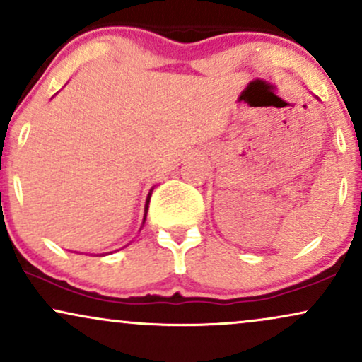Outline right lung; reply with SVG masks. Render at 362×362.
I'll return each mask as SVG.
<instances>
[{"mask_svg": "<svg viewBox=\"0 0 362 362\" xmlns=\"http://www.w3.org/2000/svg\"><path fill=\"white\" fill-rule=\"evenodd\" d=\"M150 197H151V190H150V194H148V197H146V204H145V217H143V223H145V219H146V211H148V204H150Z\"/></svg>", "mask_w": 362, "mask_h": 362, "instance_id": "right-lung-1", "label": "right lung"}]
</instances>
